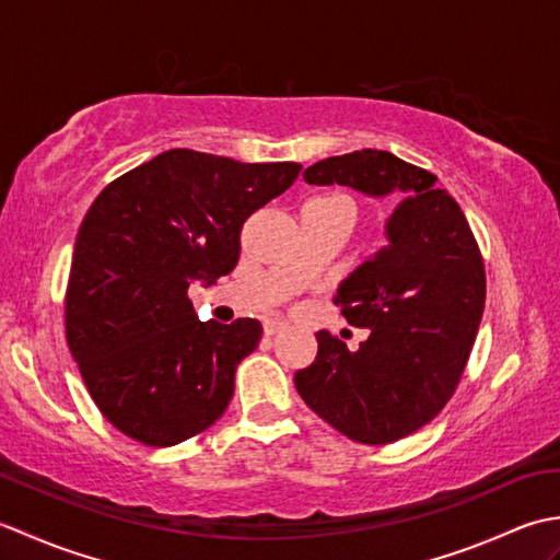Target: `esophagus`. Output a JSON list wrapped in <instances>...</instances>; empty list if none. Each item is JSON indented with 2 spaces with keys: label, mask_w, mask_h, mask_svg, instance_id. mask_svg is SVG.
I'll return each instance as SVG.
<instances>
[{
  "label": "esophagus",
  "mask_w": 560,
  "mask_h": 560,
  "mask_svg": "<svg viewBox=\"0 0 560 560\" xmlns=\"http://www.w3.org/2000/svg\"><path fill=\"white\" fill-rule=\"evenodd\" d=\"M261 327H265V335L269 337V335H277V331L287 327V323H283V319H279V317H267L265 323H261Z\"/></svg>",
  "instance_id": "obj_1"
}]
</instances>
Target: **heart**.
<instances>
[{"mask_svg":"<svg viewBox=\"0 0 560 560\" xmlns=\"http://www.w3.org/2000/svg\"><path fill=\"white\" fill-rule=\"evenodd\" d=\"M305 207H331V209H347L349 213H353L351 201L341 195H325V197H317L313 201H307Z\"/></svg>","mask_w":560,"mask_h":560,"instance_id":"heart-1","label":"heart"}]
</instances>
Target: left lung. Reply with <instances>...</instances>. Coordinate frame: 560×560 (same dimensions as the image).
<instances>
[{"label":"left lung","instance_id":"obj_1","mask_svg":"<svg viewBox=\"0 0 560 560\" xmlns=\"http://www.w3.org/2000/svg\"><path fill=\"white\" fill-rule=\"evenodd\" d=\"M303 177L375 199L399 197L385 221L387 245L335 295L368 339L349 351L317 331L315 361L293 377L307 407L339 433L365 445L395 443L433 421L459 383L483 315L481 253L438 177L395 153H343L311 165Z\"/></svg>","mask_w":560,"mask_h":560}]
</instances>
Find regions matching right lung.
<instances>
[{
	"label": "right lung",
	"instance_id": "right-lung-1",
	"mask_svg": "<svg viewBox=\"0 0 560 560\" xmlns=\"http://www.w3.org/2000/svg\"><path fill=\"white\" fill-rule=\"evenodd\" d=\"M299 173V163L171 149L93 201L71 255L67 343L117 431L171 447L229 407L235 368L255 351L261 325L201 323L187 289L233 271L243 223Z\"/></svg>",
	"mask_w": 560,
	"mask_h": 560
}]
</instances>
